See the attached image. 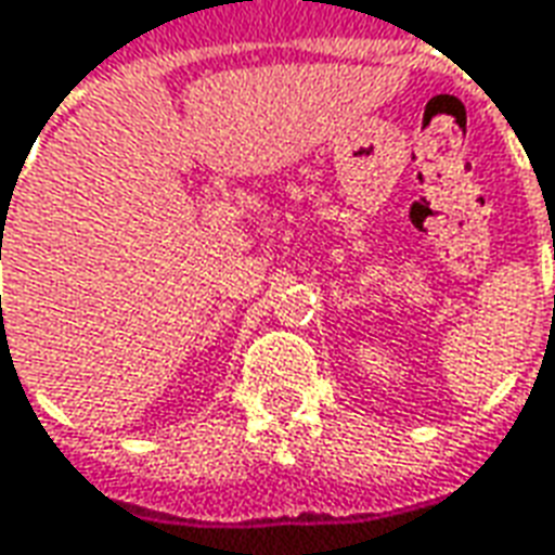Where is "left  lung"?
<instances>
[{"label": "left lung", "instance_id": "obj_1", "mask_svg": "<svg viewBox=\"0 0 555 555\" xmlns=\"http://www.w3.org/2000/svg\"><path fill=\"white\" fill-rule=\"evenodd\" d=\"M553 242H555V238H553ZM553 254H555V250H553Z\"/></svg>", "mask_w": 555, "mask_h": 555}]
</instances>
